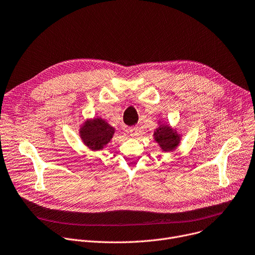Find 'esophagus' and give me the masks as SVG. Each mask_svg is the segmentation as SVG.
<instances>
[{"label":"esophagus","mask_w":255,"mask_h":255,"mask_svg":"<svg viewBox=\"0 0 255 255\" xmlns=\"http://www.w3.org/2000/svg\"><path fill=\"white\" fill-rule=\"evenodd\" d=\"M128 132L130 133V135H131L132 137H136V136H138V134H139V127H137V126L130 127V128L128 129Z\"/></svg>","instance_id":"esophagus-1"}]
</instances>
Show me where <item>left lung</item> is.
Returning <instances> with one entry per match:
<instances>
[{
    "mask_svg": "<svg viewBox=\"0 0 255 255\" xmlns=\"http://www.w3.org/2000/svg\"><path fill=\"white\" fill-rule=\"evenodd\" d=\"M153 135L161 149L165 151L173 150L179 144L178 135L170 127L166 125H160V127L156 129Z\"/></svg>",
    "mask_w": 255,
    "mask_h": 255,
    "instance_id": "1",
    "label": "left lung"
}]
</instances>
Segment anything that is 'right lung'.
Returning a JSON list of instances; mask_svg holds the SVG:
<instances>
[{
    "instance_id": "1",
    "label": "right lung",
    "mask_w": 255,
    "mask_h": 255,
    "mask_svg": "<svg viewBox=\"0 0 255 255\" xmlns=\"http://www.w3.org/2000/svg\"><path fill=\"white\" fill-rule=\"evenodd\" d=\"M80 132L86 145L91 149L99 150L110 141L114 129L102 119H94L92 122L86 123Z\"/></svg>"
}]
</instances>
